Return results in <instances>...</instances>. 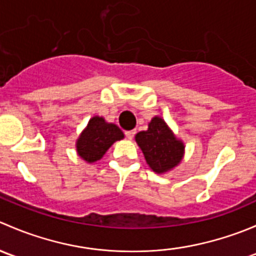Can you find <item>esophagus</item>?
Segmentation results:
<instances>
[{"label": "esophagus", "mask_w": 256, "mask_h": 256, "mask_svg": "<svg viewBox=\"0 0 256 256\" xmlns=\"http://www.w3.org/2000/svg\"><path fill=\"white\" fill-rule=\"evenodd\" d=\"M135 134H136L135 130H130V131H126L125 136H126V138H128V140H132L134 136H135Z\"/></svg>", "instance_id": "1"}]
</instances>
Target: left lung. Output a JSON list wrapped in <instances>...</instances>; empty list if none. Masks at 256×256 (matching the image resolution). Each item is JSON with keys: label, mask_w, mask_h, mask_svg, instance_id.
<instances>
[{"label": "left lung", "mask_w": 256, "mask_h": 256, "mask_svg": "<svg viewBox=\"0 0 256 256\" xmlns=\"http://www.w3.org/2000/svg\"><path fill=\"white\" fill-rule=\"evenodd\" d=\"M135 140L147 164L156 174L171 171L182 161L184 144L160 116H154L150 121L146 131L136 134Z\"/></svg>", "instance_id": "8db88e82"}]
</instances>
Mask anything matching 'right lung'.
<instances>
[{
    "instance_id": "obj_1",
    "label": "right lung",
    "mask_w": 256,
    "mask_h": 256,
    "mask_svg": "<svg viewBox=\"0 0 256 256\" xmlns=\"http://www.w3.org/2000/svg\"><path fill=\"white\" fill-rule=\"evenodd\" d=\"M124 132L115 124L94 116L76 140V152L84 161L92 164L102 158L115 141L122 140Z\"/></svg>"
}]
</instances>
